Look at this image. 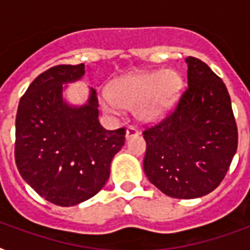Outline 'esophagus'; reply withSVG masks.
Here are the masks:
<instances>
[{
    "instance_id": "esophagus-1",
    "label": "esophagus",
    "mask_w": 250,
    "mask_h": 250,
    "mask_svg": "<svg viewBox=\"0 0 250 250\" xmlns=\"http://www.w3.org/2000/svg\"><path fill=\"white\" fill-rule=\"evenodd\" d=\"M139 135V129L136 127H133V125H128L127 127V131H125V137L127 139H132V137L137 136Z\"/></svg>"
}]
</instances>
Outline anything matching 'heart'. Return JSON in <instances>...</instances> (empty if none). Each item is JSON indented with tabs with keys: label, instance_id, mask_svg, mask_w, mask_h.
Here are the masks:
<instances>
[{
	"label": "heart",
	"instance_id": "obj_1",
	"mask_svg": "<svg viewBox=\"0 0 250 250\" xmlns=\"http://www.w3.org/2000/svg\"><path fill=\"white\" fill-rule=\"evenodd\" d=\"M182 89V78L175 71L137 72L114 82L110 97L102 105L110 113H118L119 107L136 108L141 121L152 122L166 114Z\"/></svg>",
	"mask_w": 250,
	"mask_h": 250
}]
</instances>
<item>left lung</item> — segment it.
<instances>
[{
    "mask_svg": "<svg viewBox=\"0 0 250 250\" xmlns=\"http://www.w3.org/2000/svg\"><path fill=\"white\" fill-rule=\"evenodd\" d=\"M188 85L174 110L143 131L149 182L174 198L213 192L237 149V125L223 80L198 58L188 57Z\"/></svg>",
    "mask_w": 250,
    "mask_h": 250,
    "instance_id": "1",
    "label": "left lung"
}]
</instances>
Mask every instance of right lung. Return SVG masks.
Instances as JSON below:
<instances>
[{"label": "right lung", "mask_w": 250, "mask_h": 250, "mask_svg": "<svg viewBox=\"0 0 250 250\" xmlns=\"http://www.w3.org/2000/svg\"><path fill=\"white\" fill-rule=\"evenodd\" d=\"M85 64H57L33 80L18 106L15 164L41 197L58 206H74L105 186L110 164L125 144V128L107 131L98 122V98L70 107L62 83L80 79Z\"/></svg>", "instance_id": "right-lung-1"}]
</instances>
